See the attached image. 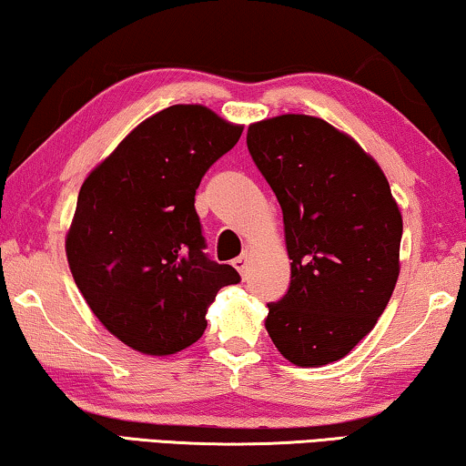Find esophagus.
Here are the masks:
<instances>
[{
	"label": "esophagus",
	"mask_w": 466,
	"mask_h": 466,
	"mask_svg": "<svg viewBox=\"0 0 466 466\" xmlns=\"http://www.w3.org/2000/svg\"><path fill=\"white\" fill-rule=\"evenodd\" d=\"M232 266L236 268V270L240 272V277L242 279H247V266H248V253L245 251L242 255H238V258H236L234 261H232Z\"/></svg>",
	"instance_id": "34e87169"
}]
</instances>
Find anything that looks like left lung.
<instances>
[{"label": "left lung", "instance_id": "8db88e82", "mask_svg": "<svg viewBox=\"0 0 466 466\" xmlns=\"http://www.w3.org/2000/svg\"><path fill=\"white\" fill-rule=\"evenodd\" d=\"M248 154L283 208L289 289L266 329L287 361L320 367L373 329L399 277L403 219L382 168L320 117L251 124Z\"/></svg>", "mask_w": 466, "mask_h": 466}]
</instances>
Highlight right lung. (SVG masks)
<instances>
[{
	"mask_svg": "<svg viewBox=\"0 0 466 466\" xmlns=\"http://www.w3.org/2000/svg\"><path fill=\"white\" fill-rule=\"evenodd\" d=\"M242 128L202 105L141 122L86 177L67 261L95 317L130 349L175 355L207 329V308L240 274L205 253L194 196Z\"/></svg>",
	"mask_w": 466,
	"mask_h": 466,
	"instance_id": "add662e5",
	"label": "right lung"
}]
</instances>
